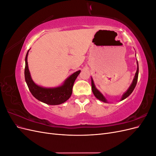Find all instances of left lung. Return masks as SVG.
Instances as JSON below:
<instances>
[{"label": "left lung", "instance_id": "1", "mask_svg": "<svg viewBox=\"0 0 156 156\" xmlns=\"http://www.w3.org/2000/svg\"><path fill=\"white\" fill-rule=\"evenodd\" d=\"M136 64H137V68H136V72L135 73V77L133 78V81H132L131 85L129 86V88L127 90V91L122 95V98H121V100L120 101H122L125 100L126 98H127V97H128L130 94L133 92V90L136 86V83H137V79H138V75H139V64H138V62L137 60H136ZM91 84H92V92L94 94V95L95 96V97L98 99L99 100H100L103 102H105V103H108V101L107 100V99L105 98V96L103 95V94L98 90L96 88L95 84H94V81H93V79L92 77H91Z\"/></svg>", "mask_w": 156, "mask_h": 156}]
</instances>
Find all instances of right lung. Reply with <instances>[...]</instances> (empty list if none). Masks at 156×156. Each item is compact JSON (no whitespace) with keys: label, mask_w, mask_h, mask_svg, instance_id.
Masks as SVG:
<instances>
[{"label":"right lung","mask_w":156,"mask_h":156,"mask_svg":"<svg viewBox=\"0 0 156 156\" xmlns=\"http://www.w3.org/2000/svg\"><path fill=\"white\" fill-rule=\"evenodd\" d=\"M29 51V50L27 51L25 57V78L27 86L32 96L37 100L51 105H60L66 101L72 95L74 82L81 72V70H79L71 75L60 86L53 88H45L39 86L33 81L29 69L27 62Z\"/></svg>","instance_id":"add662e5"}]
</instances>
